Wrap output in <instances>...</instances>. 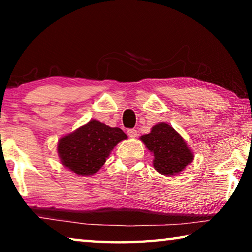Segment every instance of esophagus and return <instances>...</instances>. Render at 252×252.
I'll use <instances>...</instances> for the list:
<instances>
[{
	"label": "esophagus",
	"instance_id": "esophagus-1",
	"mask_svg": "<svg viewBox=\"0 0 252 252\" xmlns=\"http://www.w3.org/2000/svg\"><path fill=\"white\" fill-rule=\"evenodd\" d=\"M127 135H129L130 138H135V136L138 135V131L135 129H129L127 130Z\"/></svg>",
	"mask_w": 252,
	"mask_h": 252
}]
</instances>
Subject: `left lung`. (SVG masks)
Instances as JSON below:
<instances>
[{
  "label": "left lung",
  "mask_w": 252,
  "mask_h": 252,
  "mask_svg": "<svg viewBox=\"0 0 252 252\" xmlns=\"http://www.w3.org/2000/svg\"><path fill=\"white\" fill-rule=\"evenodd\" d=\"M141 141L153 153V167L163 176L178 174L193 160V155L182 136L164 122L158 123Z\"/></svg>",
  "instance_id": "8db88e82"
}]
</instances>
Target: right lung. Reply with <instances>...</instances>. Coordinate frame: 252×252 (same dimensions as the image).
<instances>
[{"instance_id":"1","label":"right lung","mask_w":252,"mask_h":252,"mask_svg":"<svg viewBox=\"0 0 252 252\" xmlns=\"http://www.w3.org/2000/svg\"><path fill=\"white\" fill-rule=\"evenodd\" d=\"M126 139L120 127L91 120L73 133L60 139L58 153L62 164L78 176H91L104 164L117 144Z\"/></svg>"}]
</instances>
